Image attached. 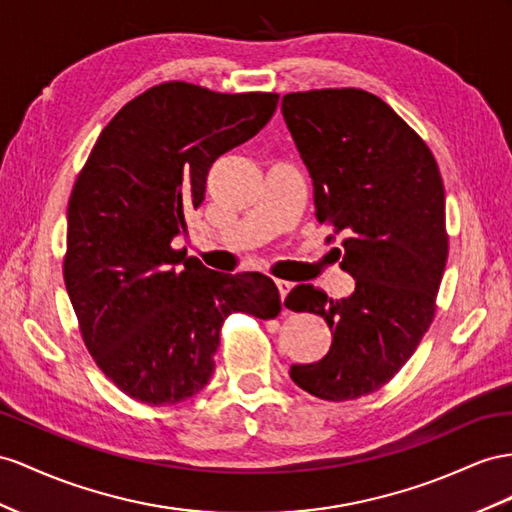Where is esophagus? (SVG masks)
Returning <instances> with one entry per match:
<instances>
[{
  "label": "esophagus",
  "mask_w": 512,
  "mask_h": 512,
  "mask_svg": "<svg viewBox=\"0 0 512 512\" xmlns=\"http://www.w3.org/2000/svg\"><path fill=\"white\" fill-rule=\"evenodd\" d=\"M277 287H279L281 300H283V303H285V296L290 294V290H292V283H290V281H283V279H277ZM283 311H287V309H285V305H283Z\"/></svg>",
  "instance_id": "34e87169"
}]
</instances>
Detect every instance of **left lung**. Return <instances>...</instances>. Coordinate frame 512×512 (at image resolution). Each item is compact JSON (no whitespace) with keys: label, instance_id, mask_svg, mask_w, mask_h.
Segmentation results:
<instances>
[{"label":"left lung","instance_id":"1","mask_svg":"<svg viewBox=\"0 0 512 512\" xmlns=\"http://www.w3.org/2000/svg\"><path fill=\"white\" fill-rule=\"evenodd\" d=\"M281 112L313 181L320 225L355 292L333 300L296 285L285 307L324 318L326 355L292 365L311 396L342 402L381 389L411 359L435 316L448 261L445 192L426 142L383 99L359 88L285 95Z\"/></svg>","mask_w":512,"mask_h":512}]
</instances>
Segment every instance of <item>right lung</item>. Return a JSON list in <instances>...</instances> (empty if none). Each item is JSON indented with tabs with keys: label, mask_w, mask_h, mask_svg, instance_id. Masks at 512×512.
I'll use <instances>...</instances> for the list:
<instances>
[{
	"label": "right lung",
	"mask_w": 512,
	"mask_h": 512,
	"mask_svg": "<svg viewBox=\"0 0 512 512\" xmlns=\"http://www.w3.org/2000/svg\"><path fill=\"white\" fill-rule=\"evenodd\" d=\"M277 103L166 82L121 108L90 151L67 209L64 283L88 352L129 398H192L214 374L229 313L279 316L266 274L216 272L173 248L209 168L259 134Z\"/></svg>",
	"instance_id": "obj_1"
}]
</instances>
